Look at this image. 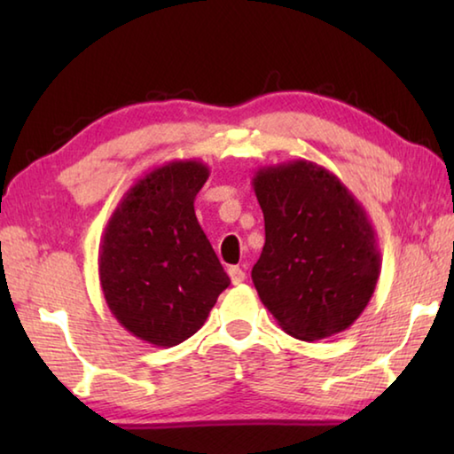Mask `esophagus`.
Listing matches in <instances>:
<instances>
[{
    "instance_id": "34e87169",
    "label": "esophagus",
    "mask_w": 454,
    "mask_h": 454,
    "mask_svg": "<svg viewBox=\"0 0 454 454\" xmlns=\"http://www.w3.org/2000/svg\"><path fill=\"white\" fill-rule=\"evenodd\" d=\"M228 276H230V280H232V284H240V282L246 280V272L242 270L240 266H230Z\"/></svg>"
}]
</instances>
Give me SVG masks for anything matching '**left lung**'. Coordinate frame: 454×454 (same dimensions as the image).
Listing matches in <instances>:
<instances>
[{
    "label": "left lung",
    "mask_w": 454,
    "mask_h": 454,
    "mask_svg": "<svg viewBox=\"0 0 454 454\" xmlns=\"http://www.w3.org/2000/svg\"><path fill=\"white\" fill-rule=\"evenodd\" d=\"M252 186L266 230L252 282L280 328L312 342L355 325L380 274L363 204L309 160L258 168Z\"/></svg>",
    "instance_id": "1"
}]
</instances>
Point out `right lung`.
<instances>
[{
  "instance_id": "add662e5",
  "label": "right lung",
  "mask_w": 454,
  "mask_h": 454,
  "mask_svg": "<svg viewBox=\"0 0 454 454\" xmlns=\"http://www.w3.org/2000/svg\"><path fill=\"white\" fill-rule=\"evenodd\" d=\"M208 176L200 160L152 168L120 200L99 242L107 309L153 347L170 348L196 334L230 284L194 212Z\"/></svg>"
}]
</instances>
